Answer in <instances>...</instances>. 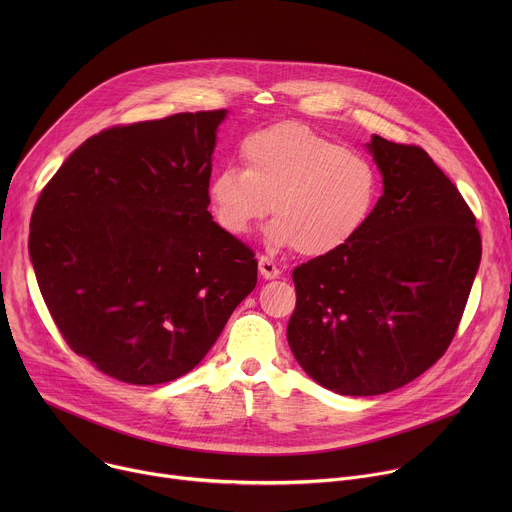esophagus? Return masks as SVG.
I'll use <instances>...</instances> for the list:
<instances>
[{"instance_id": "esophagus-1", "label": "esophagus", "mask_w": 512, "mask_h": 512, "mask_svg": "<svg viewBox=\"0 0 512 512\" xmlns=\"http://www.w3.org/2000/svg\"><path fill=\"white\" fill-rule=\"evenodd\" d=\"M259 273H261L263 279H277L281 275V269L269 257H261L259 259Z\"/></svg>"}]
</instances>
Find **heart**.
Returning a JSON list of instances; mask_svg holds the SVG:
<instances>
[{"mask_svg": "<svg viewBox=\"0 0 512 512\" xmlns=\"http://www.w3.org/2000/svg\"><path fill=\"white\" fill-rule=\"evenodd\" d=\"M245 168L225 166L208 182L216 225L247 235L269 212L265 239L275 249L326 257L346 247L377 202L375 166L300 123H277L241 143Z\"/></svg>", "mask_w": 512, "mask_h": 512, "instance_id": "1", "label": "heart"}]
</instances>
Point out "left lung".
I'll return each mask as SVG.
<instances>
[{
  "mask_svg": "<svg viewBox=\"0 0 512 512\" xmlns=\"http://www.w3.org/2000/svg\"><path fill=\"white\" fill-rule=\"evenodd\" d=\"M367 148L383 196L346 247L294 269L287 324L300 367L350 397L395 391L442 358L482 255L472 210L427 152L379 135Z\"/></svg>",
  "mask_w": 512,
  "mask_h": 512,
  "instance_id": "8db88e82",
  "label": "left lung"
}]
</instances>
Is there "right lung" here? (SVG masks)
<instances>
[{
  "instance_id": "obj_1",
  "label": "right lung",
  "mask_w": 512,
  "mask_h": 512,
  "mask_svg": "<svg viewBox=\"0 0 512 512\" xmlns=\"http://www.w3.org/2000/svg\"><path fill=\"white\" fill-rule=\"evenodd\" d=\"M227 109L89 137L42 190L30 259L68 346L129 385L190 373L257 283V259L212 221Z\"/></svg>"
}]
</instances>
